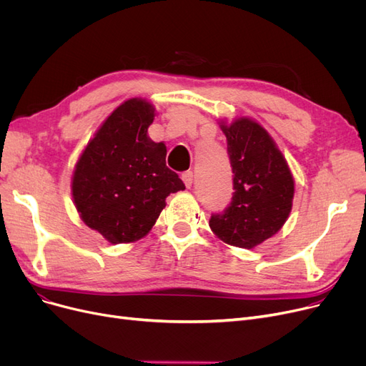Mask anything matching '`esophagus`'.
I'll list each match as a JSON object with an SVG mask.
<instances>
[{"label":"esophagus","mask_w":366,"mask_h":366,"mask_svg":"<svg viewBox=\"0 0 366 366\" xmlns=\"http://www.w3.org/2000/svg\"><path fill=\"white\" fill-rule=\"evenodd\" d=\"M181 178H182V181H184V184H185L187 188H189L191 185H193V182H194V175H193V172H191V170L184 172Z\"/></svg>","instance_id":"34e87169"}]
</instances>
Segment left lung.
<instances>
[{"label": "left lung", "instance_id": "1", "mask_svg": "<svg viewBox=\"0 0 366 366\" xmlns=\"http://www.w3.org/2000/svg\"><path fill=\"white\" fill-rule=\"evenodd\" d=\"M232 163L233 197L209 227L222 242L252 249L274 236L292 209L295 184L282 152L268 132L251 119L221 123Z\"/></svg>", "mask_w": 366, "mask_h": 366}]
</instances>
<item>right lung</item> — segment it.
<instances>
[{
    "instance_id": "1",
    "label": "right lung",
    "mask_w": 366,
    "mask_h": 366,
    "mask_svg": "<svg viewBox=\"0 0 366 366\" xmlns=\"http://www.w3.org/2000/svg\"><path fill=\"white\" fill-rule=\"evenodd\" d=\"M154 107L133 98L114 109L75 164L72 197L87 227L109 243L147 236L166 197L185 189L166 166V145L148 138Z\"/></svg>"
}]
</instances>
